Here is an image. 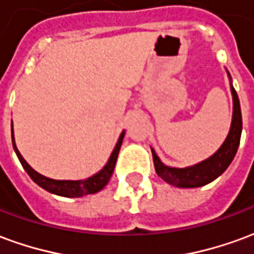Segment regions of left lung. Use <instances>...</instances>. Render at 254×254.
Here are the masks:
<instances>
[{"label": "left lung", "mask_w": 254, "mask_h": 254, "mask_svg": "<svg viewBox=\"0 0 254 254\" xmlns=\"http://www.w3.org/2000/svg\"><path fill=\"white\" fill-rule=\"evenodd\" d=\"M230 77V73L227 72ZM231 95H233V121L230 127V132L227 137L222 144V147L208 159L202 160L190 167L185 169H177V167H169L163 165L158 155L155 154L154 148L152 158H154V166L156 174L167 184L178 188H198L204 187L213 180H216L220 174H223L224 170L230 166L234 159L237 149L240 147L241 133H242V116H241V106L238 95L235 92L233 84L230 83Z\"/></svg>", "instance_id": "obj_1"}]
</instances>
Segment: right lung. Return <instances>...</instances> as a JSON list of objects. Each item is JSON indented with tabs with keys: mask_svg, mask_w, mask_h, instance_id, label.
Here are the masks:
<instances>
[{
	"mask_svg": "<svg viewBox=\"0 0 254 254\" xmlns=\"http://www.w3.org/2000/svg\"><path fill=\"white\" fill-rule=\"evenodd\" d=\"M124 136H125V132L121 133V136L118 138L116 147H114L110 158H109V162L106 163L105 167L99 173H96L95 176L89 177L87 180H80V181H60V180H52V178H47V177L42 176V174H39L38 171L34 170L25 162L24 158L21 156L19 149L16 147L13 137V127H12V143H13L14 152L17 155L21 166L27 171V174L31 177V180L35 182V184H38L41 188H43L45 190L63 197H83L87 196V194H92V193L102 190L107 185V182L110 181L111 176H113V171H114V167H116L117 158H118V152H120V148H121Z\"/></svg>",
	"mask_w": 254,
	"mask_h": 254,
	"instance_id": "1",
	"label": "right lung"
}]
</instances>
